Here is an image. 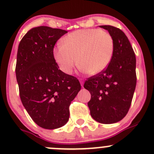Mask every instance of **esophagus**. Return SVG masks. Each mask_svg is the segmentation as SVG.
<instances>
[{
    "label": "esophagus",
    "mask_w": 154,
    "mask_h": 154,
    "mask_svg": "<svg viewBox=\"0 0 154 154\" xmlns=\"http://www.w3.org/2000/svg\"><path fill=\"white\" fill-rule=\"evenodd\" d=\"M79 82H80V84H81V86H83V84H84V80H83L82 79H79Z\"/></svg>",
    "instance_id": "esophagus-1"
}]
</instances>
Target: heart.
Returning <instances> with one entry per match:
<instances>
[{
  "label": "heart",
  "instance_id": "heart-1",
  "mask_svg": "<svg viewBox=\"0 0 154 154\" xmlns=\"http://www.w3.org/2000/svg\"><path fill=\"white\" fill-rule=\"evenodd\" d=\"M114 48V40L109 32L100 29H83L65 36L53 54L60 69L67 75L73 72L79 61L82 72L96 75L109 65Z\"/></svg>",
  "mask_w": 154,
  "mask_h": 154
}]
</instances>
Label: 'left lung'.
Masks as SVG:
<instances>
[{"label": "left lung", "mask_w": 154, "mask_h": 154, "mask_svg": "<svg viewBox=\"0 0 154 154\" xmlns=\"http://www.w3.org/2000/svg\"><path fill=\"white\" fill-rule=\"evenodd\" d=\"M114 40V54L101 73L90 77L84 88L91 94L88 103L93 119L102 124L119 122L130 109L136 86V59L128 37L121 29L101 25Z\"/></svg>", "instance_id": "1"}]
</instances>
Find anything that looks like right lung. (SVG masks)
Here are the masks:
<instances>
[{"instance_id": "obj_1", "label": "right lung", "mask_w": 154, "mask_h": 154, "mask_svg": "<svg viewBox=\"0 0 154 154\" xmlns=\"http://www.w3.org/2000/svg\"><path fill=\"white\" fill-rule=\"evenodd\" d=\"M67 32L34 27L23 37L17 51L16 76L22 103L33 121L48 130L66 124L69 106L81 89L78 79L59 69L53 54L56 41Z\"/></svg>"}]
</instances>
